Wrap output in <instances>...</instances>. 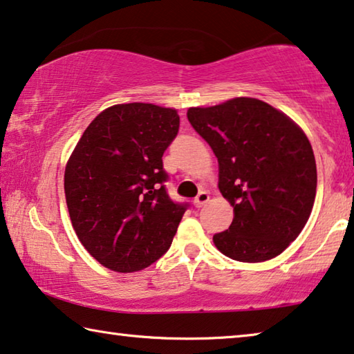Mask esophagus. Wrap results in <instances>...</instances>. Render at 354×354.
<instances>
[{"instance_id": "1", "label": "esophagus", "mask_w": 354, "mask_h": 354, "mask_svg": "<svg viewBox=\"0 0 354 354\" xmlns=\"http://www.w3.org/2000/svg\"><path fill=\"white\" fill-rule=\"evenodd\" d=\"M208 200H209V194L202 191V192H200V194L197 195V197L194 198V207H195V208H202L203 205L208 202Z\"/></svg>"}]
</instances>
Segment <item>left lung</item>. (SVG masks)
<instances>
[{"label":"left lung","instance_id":"left-lung-1","mask_svg":"<svg viewBox=\"0 0 354 354\" xmlns=\"http://www.w3.org/2000/svg\"><path fill=\"white\" fill-rule=\"evenodd\" d=\"M187 119L219 163V191L234 207L218 250L240 262L273 259L297 239L312 213L316 162L312 145L286 114L240 97L189 108Z\"/></svg>","mask_w":354,"mask_h":354}]
</instances>
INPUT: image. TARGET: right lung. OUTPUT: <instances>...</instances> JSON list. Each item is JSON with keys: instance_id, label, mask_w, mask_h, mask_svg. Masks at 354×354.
<instances>
[{"instance_id": "1", "label": "right lung", "mask_w": 354, "mask_h": 354, "mask_svg": "<svg viewBox=\"0 0 354 354\" xmlns=\"http://www.w3.org/2000/svg\"><path fill=\"white\" fill-rule=\"evenodd\" d=\"M179 130L176 109L114 104L95 118L66 163L71 224L102 266L130 273L170 248L189 203L167 194L162 156Z\"/></svg>"}]
</instances>
